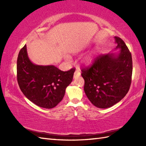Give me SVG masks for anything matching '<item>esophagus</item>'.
<instances>
[{"mask_svg": "<svg viewBox=\"0 0 146 146\" xmlns=\"http://www.w3.org/2000/svg\"><path fill=\"white\" fill-rule=\"evenodd\" d=\"M80 75H81V73H80V71L78 70H76L75 72L74 73V75H73V78H78V77H79L80 76Z\"/></svg>", "mask_w": 146, "mask_h": 146, "instance_id": "1", "label": "esophagus"}]
</instances>
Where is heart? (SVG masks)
I'll return each instance as SVG.
<instances>
[{"instance_id": "b5f03b06", "label": "heart", "mask_w": 146, "mask_h": 146, "mask_svg": "<svg viewBox=\"0 0 146 146\" xmlns=\"http://www.w3.org/2000/svg\"><path fill=\"white\" fill-rule=\"evenodd\" d=\"M82 49V48H78L75 49H74L73 50V52L74 53H76V52H78L80 51H81ZM96 54H97V52H96V51H94L91 52H90L89 54H88L87 55H86L83 58L82 60V62L84 64H91L93 62H94V60H95V56Z\"/></svg>"}]
</instances>
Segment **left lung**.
Masks as SVG:
<instances>
[{
    "label": "left lung",
    "mask_w": 146,
    "mask_h": 146,
    "mask_svg": "<svg viewBox=\"0 0 146 146\" xmlns=\"http://www.w3.org/2000/svg\"><path fill=\"white\" fill-rule=\"evenodd\" d=\"M114 38L119 51L100 56L90 68L82 70L86 97L100 108H109L120 102L131 84V53L122 39Z\"/></svg>",
    "instance_id": "8db88e82"
}]
</instances>
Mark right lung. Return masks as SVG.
Wrapping results in <instances>:
<instances>
[{
	"mask_svg": "<svg viewBox=\"0 0 146 146\" xmlns=\"http://www.w3.org/2000/svg\"><path fill=\"white\" fill-rule=\"evenodd\" d=\"M75 71V68L63 71L54 65L34 64L29 58L26 45L18 55L17 75L21 90L31 102L42 108H54L62 100Z\"/></svg>",
	"mask_w": 146,
	"mask_h": 146,
	"instance_id": "1",
	"label": "right lung"
}]
</instances>
